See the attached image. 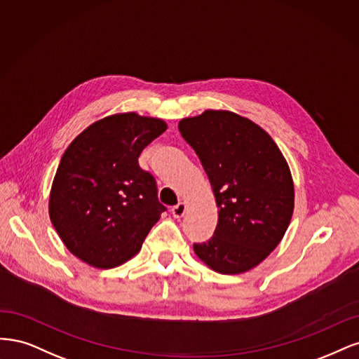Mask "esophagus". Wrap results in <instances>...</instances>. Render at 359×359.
<instances>
[{
  "label": "esophagus",
  "mask_w": 359,
  "mask_h": 359,
  "mask_svg": "<svg viewBox=\"0 0 359 359\" xmlns=\"http://www.w3.org/2000/svg\"><path fill=\"white\" fill-rule=\"evenodd\" d=\"M184 212H187V204L184 203H179L177 205H175L171 209V215L175 216L176 219H179V217H182L183 215H184Z\"/></svg>",
  "instance_id": "34e87169"
}]
</instances>
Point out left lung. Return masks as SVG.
Wrapping results in <instances>:
<instances>
[{
  "label": "left lung",
  "instance_id": "left-lung-1",
  "mask_svg": "<svg viewBox=\"0 0 359 359\" xmlns=\"http://www.w3.org/2000/svg\"><path fill=\"white\" fill-rule=\"evenodd\" d=\"M198 155L217 205L213 237L194 252L217 273L257 267L283 238L294 212L286 159L261 126L226 110H205L179 122Z\"/></svg>",
  "mask_w": 359,
  "mask_h": 359
}]
</instances>
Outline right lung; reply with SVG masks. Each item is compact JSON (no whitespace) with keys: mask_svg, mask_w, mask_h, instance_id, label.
<instances>
[{"mask_svg":"<svg viewBox=\"0 0 359 359\" xmlns=\"http://www.w3.org/2000/svg\"><path fill=\"white\" fill-rule=\"evenodd\" d=\"M167 130L156 118L119 113L97 121L67 147L49 198V216L67 249L97 269L131 259L165 207L142 150Z\"/></svg>","mask_w":359,"mask_h":359,"instance_id":"1","label":"right lung"}]
</instances>
